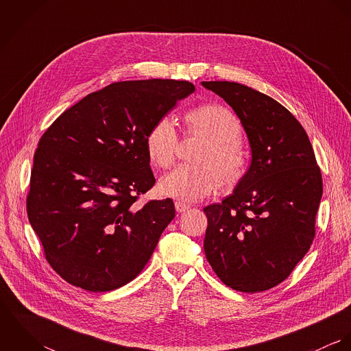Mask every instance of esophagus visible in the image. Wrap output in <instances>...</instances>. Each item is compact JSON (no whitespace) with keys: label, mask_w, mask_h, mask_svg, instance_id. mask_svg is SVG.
<instances>
[{"label":"esophagus","mask_w":351,"mask_h":351,"mask_svg":"<svg viewBox=\"0 0 351 351\" xmlns=\"http://www.w3.org/2000/svg\"><path fill=\"white\" fill-rule=\"evenodd\" d=\"M174 205H176V210L178 212V213H182V212H185V210H188L191 206L188 205V204H185V202H182V201H176L174 202Z\"/></svg>","instance_id":"esophagus-1"}]
</instances>
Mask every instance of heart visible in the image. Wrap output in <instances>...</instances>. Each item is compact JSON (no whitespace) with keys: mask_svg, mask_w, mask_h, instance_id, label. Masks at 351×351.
Masks as SVG:
<instances>
[{"mask_svg":"<svg viewBox=\"0 0 351 351\" xmlns=\"http://www.w3.org/2000/svg\"><path fill=\"white\" fill-rule=\"evenodd\" d=\"M186 136L202 139L193 154L197 165H182L162 177L159 189L165 196L191 202L206 197L217 189L237 186L247 170V156L241 145L242 127L226 106L202 104L185 113ZM180 136L169 116L158 119L146 135L151 162L160 169L170 167L177 156Z\"/></svg>","mask_w":351,"mask_h":351,"instance_id":"1","label":"heart"}]
</instances>
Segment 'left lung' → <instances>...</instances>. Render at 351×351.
Here are the masks:
<instances>
[{
  "label": "left lung",
  "mask_w": 351,
  "mask_h": 351,
  "mask_svg": "<svg viewBox=\"0 0 351 351\" xmlns=\"http://www.w3.org/2000/svg\"><path fill=\"white\" fill-rule=\"evenodd\" d=\"M202 86L232 106L252 156L234 193L202 209L205 256L227 287L265 292L291 276L313 242L320 167L302 125L280 102L237 82Z\"/></svg>",
  "instance_id": "8db88e82"
}]
</instances>
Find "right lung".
<instances>
[{
    "mask_svg": "<svg viewBox=\"0 0 351 351\" xmlns=\"http://www.w3.org/2000/svg\"><path fill=\"white\" fill-rule=\"evenodd\" d=\"M195 90L188 81L114 82L64 110L42 135L27 213L64 281L108 292L143 270L176 216L171 199L135 205L155 184L146 135Z\"/></svg>",
    "mask_w": 351,
    "mask_h": 351,
    "instance_id": "obj_1",
    "label": "right lung"
}]
</instances>
